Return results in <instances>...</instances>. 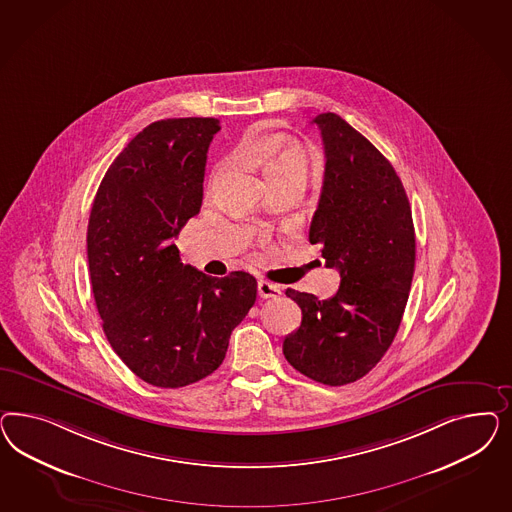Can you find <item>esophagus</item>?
Here are the masks:
<instances>
[{"label": "esophagus", "mask_w": 512, "mask_h": 512, "mask_svg": "<svg viewBox=\"0 0 512 512\" xmlns=\"http://www.w3.org/2000/svg\"><path fill=\"white\" fill-rule=\"evenodd\" d=\"M257 293H259L261 298H276V296H279V293H281V289H279L278 285L261 279V281L257 283Z\"/></svg>", "instance_id": "esophagus-1"}]
</instances>
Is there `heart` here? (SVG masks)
<instances>
[{
	"label": "heart",
	"instance_id": "heart-1",
	"mask_svg": "<svg viewBox=\"0 0 512 512\" xmlns=\"http://www.w3.org/2000/svg\"><path fill=\"white\" fill-rule=\"evenodd\" d=\"M255 154L266 163L268 178L296 174L306 180L310 172V157L295 144H263Z\"/></svg>",
	"mask_w": 512,
	"mask_h": 512
}]
</instances>
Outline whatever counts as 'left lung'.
I'll return each mask as SVG.
<instances>
[{"label": "left lung", "instance_id": "1", "mask_svg": "<svg viewBox=\"0 0 512 512\" xmlns=\"http://www.w3.org/2000/svg\"><path fill=\"white\" fill-rule=\"evenodd\" d=\"M325 180L310 242L338 268V293L319 300L287 289L302 323L283 341L289 364L341 387L372 370L394 340L415 272V227L400 176L370 140L334 112L315 116Z\"/></svg>", "mask_w": 512, "mask_h": 512}]
</instances>
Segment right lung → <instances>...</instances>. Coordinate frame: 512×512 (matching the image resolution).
Returning a JSON list of instances; mask_svg holds the SVG:
<instances>
[{
	"label": "right lung",
	"instance_id": "obj_1",
	"mask_svg": "<svg viewBox=\"0 0 512 512\" xmlns=\"http://www.w3.org/2000/svg\"><path fill=\"white\" fill-rule=\"evenodd\" d=\"M216 118L144 127L93 199L88 264L95 306L116 355L142 381L186 387L216 372L234 326L257 298L248 272L212 278L180 261L174 238L202 204Z\"/></svg>",
	"mask_w": 512,
	"mask_h": 512
}]
</instances>
